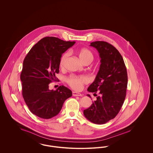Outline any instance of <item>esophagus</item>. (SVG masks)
I'll list each match as a JSON object with an SVG mask.
<instances>
[{
    "label": "esophagus",
    "instance_id": "34e87169",
    "mask_svg": "<svg viewBox=\"0 0 153 153\" xmlns=\"http://www.w3.org/2000/svg\"><path fill=\"white\" fill-rule=\"evenodd\" d=\"M72 95H73V96H82V95L81 94L76 92H73Z\"/></svg>",
    "mask_w": 153,
    "mask_h": 153
}]
</instances>
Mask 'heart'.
Returning a JSON list of instances; mask_svg holds the SVG:
<instances>
[{"label": "heart", "instance_id": "1", "mask_svg": "<svg viewBox=\"0 0 153 153\" xmlns=\"http://www.w3.org/2000/svg\"><path fill=\"white\" fill-rule=\"evenodd\" d=\"M77 54L80 60L83 64L87 62H91L94 59V54L92 51L86 48H82L77 51ZM70 53L65 52L62 54L59 61V66L61 68H64L66 62L69 57ZM67 82L69 86L75 90H80L83 85L87 84L89 79L86 76H76L72 75L68 77Z\"/></svg>", "mask_w": 153, "mask_h": 153}]
</instances>
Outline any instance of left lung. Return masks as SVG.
<instances>
[{"mask_svg":"<svg viewBox=\"0 0 153 153\" xmlns=\"http://www.w3.org/2000/svg\"><path fill=\"white\" fill-rule=\"evenodd\" d=\"M90 46L99 52L101 64L87 90L95 95L97 92L100 96L84 110V115L92 123L102 124L115 117L122 108L126 95L127 73L122 56L114 46L104 41H95Z\"/></svg>","mask_w":153,"mask_h":153,"instance_id":"obj_1","label":"left lung"}]
</instances>
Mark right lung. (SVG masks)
Listing matches in <instances>:
<instances>
[{
	"instance_id": "obj_1",
	"label": "right lung",
	"mask_w": 153,
	"mask_h": 153,
	"mask_svg": "<svg viewBox=\"0 0 153 153\" xmlns=\"http://www.w3.org/2000/svg\"><path fill=\"white\" fill-rule=\"evenodd\" d=\"M75 42L46 36L38 41L24 59L21 74L22 95L30 111L39 117L48 119L57 115L72 91L64 85L50 90L49 84L57 81L62 54Z\"/></svg>"
}]
</instances>
